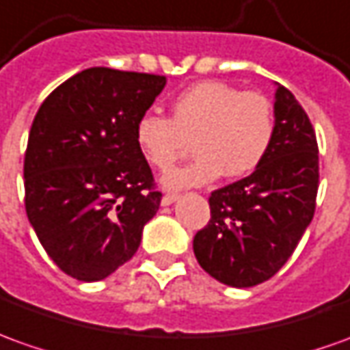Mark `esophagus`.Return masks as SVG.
I'll return each mask as SVG.
<instances>
[{
	"label": "esophagus",
	"instance_id": "34e87169",
	"mask_svg": "<svg viewBox=\"0 0 350 350\" xmlns=\"http://www.w3.org/2000/svg\"><path fill=\"white\" fill-rule=\"evenodd\" d=\"M177 202V196L175 194H165L163 198H161V206H171V204H175Z\"/></svg>",
	"mask_w": 350,
	"mask_h": 350
}]
</instances>
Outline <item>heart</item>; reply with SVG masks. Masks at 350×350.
Returning <instances> with one entry per match:
<instances>
[{
  "label": "heart",
  "instance_id": "obj_1",
  "mask_svg": "<svg viewBox=\"0 0 350 350\" xmlns=\"http://www.w3.org/2000/svg\"><path fill=\"white\" fill-rule=\"evenodd\" d=\"M274 116L261 93H242L223 81H200L171 103V118L146 112L135 124V144L154 170H170L194 143L196 160L165 173L163 189L204 187L223 173L242 177L261 165L271 148Z\"/></svg>",
  "mask_w": 350,
  "mask_h": 350
}]
</instances>
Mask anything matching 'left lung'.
<instances>
[{
	"mask_svg": "<svg viewBox=\"0 0 350 350\" xmlns=\"http://www.w3.org/2000/svg\"><path fill=\"white\" fill-rule=\"evenodd\" d=\"M274 85L271 148L250 177L211 192V219L192 242L200 267L232 288L274 276L314 215L317 135L291 91Z\"/></svg>",
	"mask_w": 350,
	"mask_h": 350,
	"instance_id": "left-lung-1",
	"label": "left lung"
}]
</instances>
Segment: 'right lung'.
Instances as JSON below:
<instances>
[{
  "mask_svg": "<svg viewBox=\"0 0 350 350\" xmlns=\"http://www.w3.org/2000/svg\"><path fill=\"white\" fill-rule=\"evenodd\" d=\"M165 81L88 68L60 83L33 118L24 156L26 215L47 255L76 280H105L129 261L160 207L135 124Z\"/></svg>",
  "mask_w": 350,
  "mask_h": 350,
  "instance_id": "1",
  "label": "right lung"
}]
</instances>
